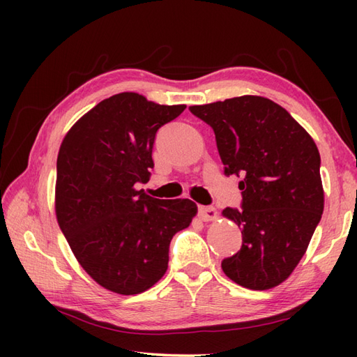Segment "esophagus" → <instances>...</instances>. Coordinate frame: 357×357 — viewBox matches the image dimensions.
I'll list each match as a JSON object with an SVG mask.
<instances>
[{"label": "esophagus", "mask_w": 357, "mask_h": 357, "mask_svg": "<svg viewBox=\"0 0 357 357\" xmlns=\"http://www.w3.org/2000/svg\"><path fill=\"white\" fill-rule=\"evenodd\" d=\"M199 218L204 222L216 221L218 219V211L215 207H199Z\"/></svg>", "instance_id": "34e87169"}]
</instances>
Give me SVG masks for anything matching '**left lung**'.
Segmentation results:
<instances>
[{
    "instance_id": "obj_1",
    "label": "left lung",
    "mask_w": 357,
    "mask_h": 357,
    "mask_svg": "<svg viewBox=\"0 0 357 357\" xmlns=\"http://www.w3.org/2000/svg\"><path fill=\"white\" fill-rule=\"evenodd\" d=\"M190 112L213 128L227 176L241 178L242 210L222 215L242 247L221 267L250 290L282 284L305 255L324 211L321 155L307 130L268 98L244 95Z\"/></svg>"
}]
</instances>
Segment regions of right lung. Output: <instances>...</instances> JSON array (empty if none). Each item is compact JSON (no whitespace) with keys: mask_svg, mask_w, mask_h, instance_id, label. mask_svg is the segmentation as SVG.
<instances>
[{"mask_svg":"<svg viewBox=\"0 0 357 357\" xmlns=\"http://www.w3.org/2000/svg\"><path fill=\"white\" fill-rule=\"evenodd\" d=\"M185 105H161L133 92L113 95L73 124L56 159L55 213L81 267L118 294L153 287L169 247L198 213L190 199L136 190L153 169L155 136Z\"/></svg>","mask_w":357,"mask_h":357,"instance_id":"obj_1","label":"right lung"}]
</instances>
